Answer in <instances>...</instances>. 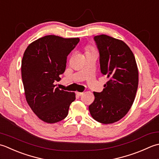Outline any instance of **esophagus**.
<instances>
[{"mask_svg":"<svg viewBox=\"0 0 159 159\" xmlns=\"http://www.w3.org/2000/svg\"><path fill=\"white\" fill-rule=\"evenodd\" d=\"M76 94L78 96H81V95H82L83 94H84V93H81V92H76Z\"/></svg>","mask_w":159,"mask_h":159,"instance_id":"1","label":"esophagus"}]
</instances>
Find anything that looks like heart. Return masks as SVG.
<instances>
[{"label": "heart", "mask_w": 159, "mask_h": 159, "mask_svg": "<svg viewBox=\"0 0 159 159\" xmlns=\"http://www.w3.org/2000/svg\"><path fill=\"white\" fill-rule=\"evenodd\" d=\"M87 50H88V52H91V51H94V49L92 47H88V48H87Z\"/></svg>", "instance_id": "1"}]
</instances>
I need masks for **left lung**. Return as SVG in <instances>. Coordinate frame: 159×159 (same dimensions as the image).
<instances>
[{
    "label": "left lung",
    "mask_w": 159,
    "mask_h": 159,
    "mask_svg": "<svg viewBox=\"0 0 159 159\" xmlns=\"http://www.w3.org/2000/svg\"><path fill=\"white\" fill-rule=\"evenodd\" d=\"M99 52L100 69L109 79L101 93L93 92L89 107L92 117L103 124H112L127 114L138 88L139 71L133 53L124 42L106 35L94 37Z\"/></svg>",
    "instance_id": "left-lung-1"
}]
</instances>
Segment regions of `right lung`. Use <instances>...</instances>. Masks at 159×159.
I'll list each match as a JSON object with an SVG mask.
<instances>
[{
    "label": "right lung",
    "mask_w": 159,
    "mask_h": 159,
    "mask_svg": "<svg viewBox=\"0 0 159 159\" xmlns=\"http://www.w3.org/2000/svg\"><path fill=\"white\" fill-rule=\"evenodd\" d=\"M80 38L46 35L31 43L24 53L21 73L26 100L38 117L48 124L62 120L69 112L75 93L56 88L66 69L67 56Z\"/></svg>",
    "instance_id": "1"
}]
</instances>
